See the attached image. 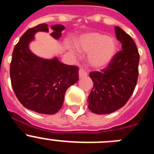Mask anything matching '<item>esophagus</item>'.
<instances>
[{"label":"esophagus","instance_id":"34e87169","mask_svg":"<svg viewBox=\"0 0 154 154\" xmlns=\"http://www.w3.org/2000/svg\"><path fill=\"white\" fill-rule=\"evenodd\" d=\"M88 75L87 72L85 70H84L83 69H79V78H82V77H85Z\"/></svg>","mask_w":154,"mask_h":154}]
</instances>
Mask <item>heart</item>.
I'll use <instances>...</instances> for the list:
<instances>
[{
	"instance_id": "b5f03b06",
	"label": "heart",
	"mask_w": 154,
	"mask_h": 154,
	"mask_svg": "<svg viewBox=\"0 0 154 154\" xmlns=\"http://www.w3.org/2000/svg\"><path fill=\"white\" fill-rule=\"evenodd\" d=\"M77 45L82 51L89 52L88 62L94 68H102L108 65L116 50V44L112 38L98 32L85 34L80 37Z\"/></svg>"
}]
</instances>
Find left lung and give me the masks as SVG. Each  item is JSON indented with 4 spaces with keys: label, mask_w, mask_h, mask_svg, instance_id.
Masks as SVG:
<instances>
[{
    "label": "left lung",
    "mask_w": 154,
    "mask_h": 154,
    "mask_svg": "<svg viewBox=\"0 0 154 154\" xmlns=\"http://www.w3.org/2000/svg\"><path fill=\"white\" fill-rule=\"evenodd\" d=\"M116 38L122 43L107 67L100 72H91L93 88L89 96V107L96 114H108L123 107L137 85L140 54L131 37L115 27Z\"/></svg>",
    "instance_id": "obj_1"
}]
</instances>
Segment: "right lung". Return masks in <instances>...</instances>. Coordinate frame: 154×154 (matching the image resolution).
<instances>
[{"label":"right lung","instance_id":"right-lung-1","mask_svg":"<svg viewBox=\"0 0 154 154\" xmlns=\"http://www.w3.org/2000/svg\"><path fill=\"white\" fill-rule=\"evenodd\" d=\"M51 29V36L59 38L65 28L57 24ZM48 30L47 24H41L21 37L12 53L10 76L14 94L25 108L51 115L62 108L67 89L78 82L79 68L62 63L56 58L43 59L31 52L28 44L34 35Z\"/></svg>","mask_w":154,"mask_h":154}]
</instances>
